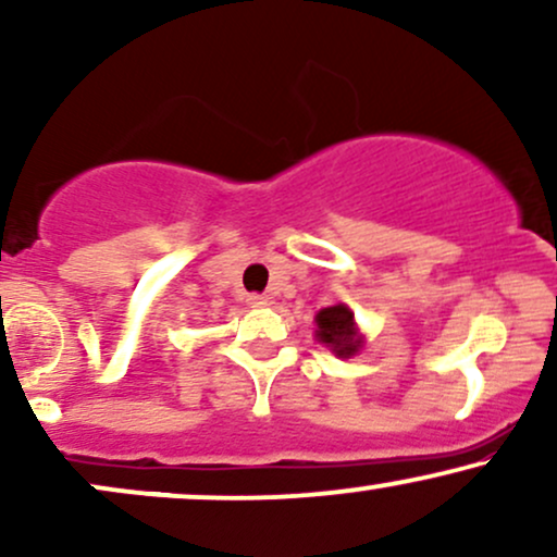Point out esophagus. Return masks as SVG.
I'll return each instance as SVG.
<instances>
[{"instance_id": "obj_1", "label": "esophagus", "mask_w": 557, "mask_h": 557, "mask_svg": "<svg viewBox=\"0 0 557 557\" xmlns=\"http://www.w3.org/2000/svg\"><path fill=\"white\" fill-rule=\"evenodd\" d=\"M246 304L251 306V309H264V306H270V298L259 296V293H251V296H246Z\"/></svg>"}]
</instances>
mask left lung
<instances>
[{
  "instance_id": "8db88e82",
  "label": "left lung",
  "mask_w": 557,
  "mask_h": 557,
  "mask_svg": "<svg viewBox=\"0 0 557 557\" xmlns=\"http://www.w3.org/2000/svg\"><path fill=\"white\" fill-rule=\"evenodd\" d=\"M317 322V341L324 343L335 356L341 359H350L361 350L363 337L359 335V327L354 322V311L345 304L327 306L314 317Z\"/></svg>"
}]
</instances>
